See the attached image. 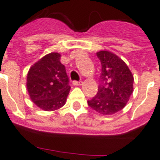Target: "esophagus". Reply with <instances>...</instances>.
<instances>
[{
  "label": "esophagus",
  "mask_w": 160,
  "mask_h": 160,
  "mask_svg": "<svg viewBox=\"0 0 160 160\" xmlns=\"http://www.w3.org/2000/svg\"><path fill=\"white\" fill-rule=\"evenodd\" d=\"M83 83L81 81H73V85H75V86H80V85H82Z\"/></svg>",
  "instance_id": "1"
}]
</instances>
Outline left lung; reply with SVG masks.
<instances>
[{"label": "left lung", "instance_id": "8db88e82", "mask_svg": "<svg viewBox=\"0 0 160 160\" xmlns=\"http://www.w3.org/2000/svg\"><path fill=\"white\" fill-rule=\"evenodd\" d=\"M96 55L102 65L100 79L105 85L99 86L97 95L88 105L102 115H112L126 106L134 91V75L126 63L111 51H100Z\"/></svg>", "mask_w": 160, "mask_h": 160}]
</instances>
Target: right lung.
<instances>
[{
	"instance_id": "right-lung-1",
	"label": "right lung",
	"mask_w": 160,
	"mask_h": 160,
	"mask_svg": "<svg viewBox=\"0 0 160 160\" xmlns=\"http://www.w3.org/2000/svg\"><path fill=\"white\" fill-rule=\"evenodd\" d=\"M60 54L51 52L32 65L27 73L26 89L32 102L45 111L60 109L66 103L70 86Z\"/></svg>"
}]
</instances>
